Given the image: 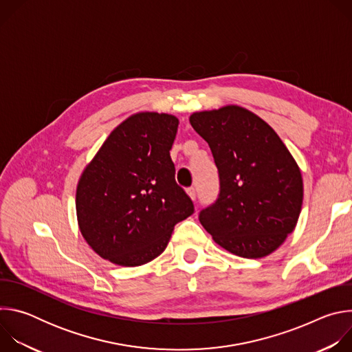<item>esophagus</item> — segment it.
<instances>
[{"mask_svg": "<svg viewBox=\"0 0 352 352\" xmlns=\"http://www.w3.org/2000/svg\"><path fill=\"white\" fill-rule=\"evenodd\" d=\"M186 193L189 195V197H190L192 200H195V199H196V189H195L193 186L188 188V189H186Z\"/></svg>", "mask_w": 352, "mask_h": 352, "instance_id": "1", "label": "esophagus"}]
</instances>
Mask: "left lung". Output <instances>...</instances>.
<instances>
[{
    "instance_id": "8db88e82",
    "label": "left lung",
    "mask_w": 352,
    "mask_h": 352,
    "mask_svg": "<svg viewBox=\"0 0 352 352\" xmlns=\"http://www.w3.org/2000/svg\"><path fill=\"white\" fill-rule=\"evenodd\" d=\"M189 122L209 143L220 178L219 197L199 213L200 224L236 256L270 255L294 231L302 206L294 157L269 124L239 106L193 113Z\"/></svg>"
}]
</instances>
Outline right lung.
I'll return each mask as SVG.
<instances>
[{
    "instance_id": "right-lung-1",
    "label": "right lung",
    "mask_w": 352,
    "mask_h": 352,
    "mask_svg": "<svg viewBox=\"0 0 352 352\" xmlns=\"http://www.w3.org/2000/svg\"><path fill=\"white\" fill-rule=\"evenodd\" d=\"M178 118L138 113L120 124L80 175L76 214L97 255L140 266L166 249L174 226L193 213L170 156Z\"/></svg>"
}]
</instances>
